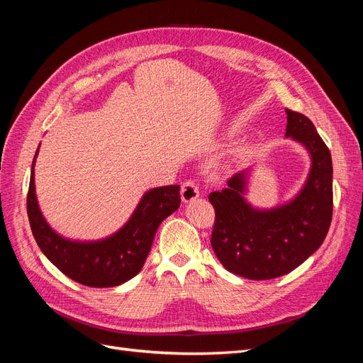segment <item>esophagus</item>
Returning <instances> with one entry per match:
<instances>
[{
    "instance_id": "obj_1",
    "label": "esophagus",
    "mask_w": 363,
    "mask_h": 363,
    "mask_svg": "<svg viewBox=\"0 0 363 363\" xmlns=\"http://www.w3.org/2000/svg\"><path fill=\"white\" fill-rule=\"evenodd\" d=\"M182 200L183 203H192L200 196V188L194 180H186L182 184Z\"/></svg>"
}]
</instances>
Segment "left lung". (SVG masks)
<instances>
[{
	"label": "left lung",
	"mask_w": 363,
	"mask_h": 363,
	"mask_svg": "<svg viewBox=\"0 0 363 363\" xmlns=\"http://www.w3.org/2000/svg\"><path fill=\"white\" fill-rule=\"evenodd\" d=\"M286 136L311 152L312 168L301 192L271 211L252 208L244 199L247 171L235 174L215 208L211 244L223 267L250 280H269L291 272L321 247L333 215L332 156L312 121L286 108Z\"/></svg>",
	"instance_id": "8db88e82"
}]
</instances>
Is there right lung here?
<instances>
[{"label": "right lung", "instance_id": "right-lung-1", "mask_svg": "<svg viewBox=\"0 0 363 363\" xmlns=\"http://www.w3.org/2000/svg\"><path fill=\"white\" fill-rule=\"evenodd\" d=\"M36 156L30 175L27 213L33 236L43 255L65 276L84 286L112 288L133 279L144 267L159 225L179 208L180 186L148 191L128 223L113 236L98 242H74L54 232L39 211L33 171Z\"/></svg>", "mask_w": 363, "mask_h": 363}]
</instances>
